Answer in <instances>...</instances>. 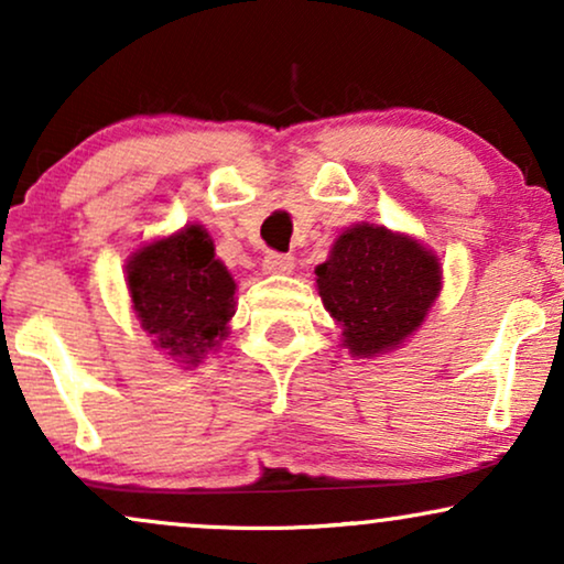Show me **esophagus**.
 <instances>
[{"instance_id": "1", "label": "esophagus", "mask_w": 564, "mask_h": 564, "mask_svg": "<svg viewBox=\"0 0 564 564\" xmlns=\"http://www.w3.org/2000/svg\"><path fill=\"white\" fill-rule=\"evenodd\" d=\"M261 267L267 274H290V271L295 269V259L293 256H284V253H269L267 259H263Z\"/></svg>"}]
</instances>
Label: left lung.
I'll list each match as a JSON object with an SVG mask.
<instances>
[{
  "label": "left lung",
  "mask_w": 564,
  "mask_h": 564,
  "mask_svg": "<svg viewBox=\"0 0 564 564\" xmlns=\"http://www.w3.org/2000/svg\"><path fill=\"white\" fill-rule=\"evenodd\" d=\"M316 290L343 329L347 352L377 358L398 350L426 322L442 293V263L413 235L360 221L316 267Z\"/></svg>",
  "instance_id": "1"
}]
</instances>
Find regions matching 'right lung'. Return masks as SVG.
Returning a JSON list of instances; mask_svg holds the SVG:
<instances>
[{
	"instance_id": "add662e5",
	"label": "right lung",
	"mask_w": 564,
	"mask_h": 564,
	"mask_svg": "<svg viewBox=\"0 0 564 564\" xmlns=\"http://www.w3.org/2000/svg\"><path fill=\"white\" fill-rule=\"evenodd\" d=\"M130 308L156 350L191 371L229 335L235 284L204 225L143 242L124 263Z\"/></svg>"
}]
</instances>
